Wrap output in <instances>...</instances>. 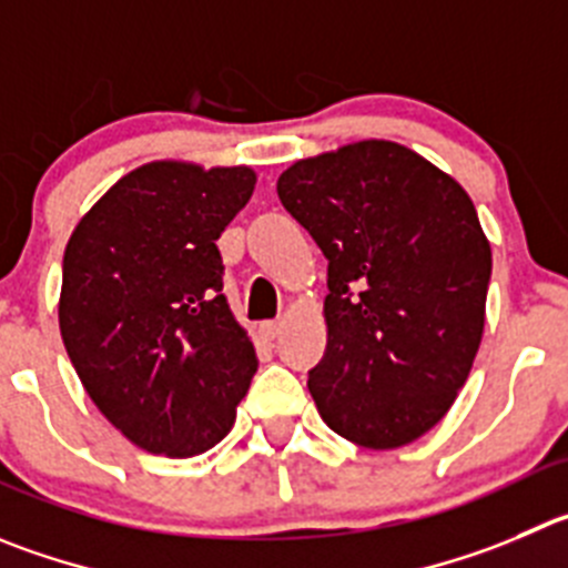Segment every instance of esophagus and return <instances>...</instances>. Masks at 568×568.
<instances>
[{
  "instance_id": "obj_1",
  "label": "esophagus",
  "mask_w": 568,
  "mask_h": 568,
  "mask_svg": "<svg viewBox=\"0 0 568 568\" xmlns=\"http://www.w3.org/2000/svg\"><path fill=\"white\" fill-rule=\"evenodd\" d=\"M281 328H284V323H281V321H267V323H262V326H258V332H262L264 339H275L281 334Z\"/></svg>"
}]
</instances>
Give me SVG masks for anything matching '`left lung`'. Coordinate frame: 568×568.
I'll use <instances>...</instances> for the list:
<instances>
[{"label": "left lung", "mask_w": 568, "mask_h": 568, "mask_svg": "<svg viewBox=\"0 0 568 568\" xmlns=\"http://www.w3.org/2000/svg\"><path fill=\"white\" fill-rule=\"evenodd\" d=\"M275 189L328 258L317 413L365 449L413 443L449 413L483 339L490 245L471 197L379 139L298 161Z\"/></svg>", "instance_id": "obj_1"}]
</instances>
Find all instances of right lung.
Here are the masks:
<instances>
[{
	"instance_id": "1",
	"label": "right lung",
	"mask_w": 568,
	"mask_h": 568,
	"mask_svg": "<svg viewBox=\"0 0 568 568\" xmlns=\"http://www.w3.org/2000/svg\"><path fill=\"white\" fill-rule=\"evenodd\" d=\"M253 183L247 166L144 164L108 189L63 253L69 359L97 409L150 455L217 446L256 374L217 251Z\"/></svg>"
}]
</instances>
